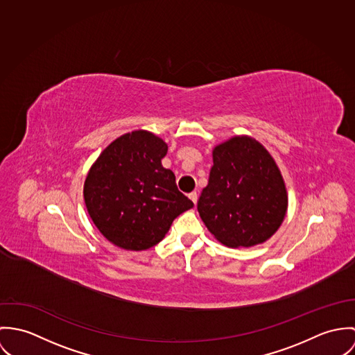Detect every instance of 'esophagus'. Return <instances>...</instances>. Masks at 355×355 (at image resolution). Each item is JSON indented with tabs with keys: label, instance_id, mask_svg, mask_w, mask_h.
Masks as SVG:
<instances>
[{
	"label": "esophagus",
	"instance_id": "1",
	"mask_svg": "<svg viewBox=\"0 0 355 355\" xmlns=\"http://www.w3.org/2000/svg\"><path fill=\"white\" fill-rule=\"evenodd\" d=\"M189 198H191V200H192V201H193V202H195V204H196V202H197L196 192H191V193H189Z\"/></svg>",
	"mask_w": 355,
	"mask_h": 355
}]
</instances>
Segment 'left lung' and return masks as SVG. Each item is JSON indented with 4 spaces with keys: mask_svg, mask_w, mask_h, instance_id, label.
I'll return each instance as SVG.
<instances>
[{
    "mask_svg": "<svg viewBox=\"0 0 355 355\" xmlns=\"http://www.w3.org/2000/svg\"><path fill=\"white\" fill-rule=\"evenodd\" d=\"M212 159L208 185L197 201L204 225L229 248L266 242L287 211V191L275 160L249 136L216 146Z\"/></svg>",
    "mask_w": 355,
    "mask_h": 355,
    "instance_id": "left-lung-1",
    "label": "left lung"
}]
</instances>
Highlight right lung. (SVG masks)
<instances>
[{
  "label": "right lung",
  "mask_w": 355,
  "mask_h": 355,
  "mask_svg": "<svg viewBox=\"0 0 355 355\" xmlns=\"http://www.w3.org/2000/svg\"><path fill=\"white\" fill-rule=\"evenodd\" d=\"M167 144L151 132L133 130L110 143L84 182L87 211L103 236L126 250L160 242L173 220L193 202L162 166Z\"/></svg>",
  "instance_id": "obj_1"
}]
</instances>
